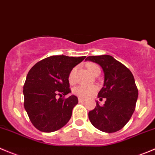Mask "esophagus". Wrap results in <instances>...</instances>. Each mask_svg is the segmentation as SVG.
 I'll use <instances>...</instances> for the list:
<instances>
[{
  "instance_id": "1",
  "label": "esophagus",
  "mask_w": 155,
  "mask_h": 155,
  "mask_svg": "<svg viewBox=\"0 0 155 155\" xmlns=\"http://www.w3.org/2000/svg\"><path fill=\"white\" fill-rule=\"evenodd\" d=\"M85 101V98H82V97H79V102H84Z\"/></svg>"
}]
</instances>
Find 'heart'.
Instances as JSON below:
<instances>
[{
    "label": "heart",
    "mask_w": 155,
    "mask_h": 155,
    "mask_svg": "<svg viewBox=\"0 0 155 155\" xmlns=\"http://www.w3.org/2000/svg\"><path fill=\"white\" fill-rule=\"evenodd\" d=\"M87 68H88V71L93 75L95 74L97 72L101 71L99 66L96 64H94V63H89V64H87ZM76 73V68L74 67L70 70V73H69L68 80L70 83L73 84L75 82ZM96 91H97V88L94 85H79V86L76 87L73 89V93L80 97H88L93 95L96 92Z\"/></svg>",
    "instance_id": "obj_1"
}]
</instances>
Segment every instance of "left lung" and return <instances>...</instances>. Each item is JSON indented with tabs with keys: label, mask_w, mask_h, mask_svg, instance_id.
I'll return each mask as SVG.
<instances>
[{
	"label": "left lung",
	"mask_w": 155,
	"mask_h": 155,
	"mask_svg": "<svg viewBox=\"0 0 155 155\" xmlns=\"http://www.w3.org/2000/svg\"><path fill=\"white\" fill-rule=\"evenodd\" d=\"M85 61L99 64L104 76L97 97L106 101L103 106L96 102L95 108L88 112L90 122L104 133L119 131L131 118L139 95L133 73L110 55L89 56Z\"/></svg>",
	"instance_id": "8db88e82"
}]
</instances>
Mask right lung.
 I'll use <instances>...</instances> for the list:
<instances>
[{"instance_id": "1", "label": "right lung", "mask_w": 155, "mask_h": 155, "mask_svg": "<svg viewBox=\"0 0 155 155\" xmlns=\"http://www.w3.org/2000/svg\"><path fill=\"white\" fill-rule=\"evenodd\" d=\"M85 56H51L35 64L27 74L23 86L24 107L36 129L51 133L66 125L78 104L76 96L57 98L71 92L68 80L70 70Z\"/></svg>"}]
</instances>
